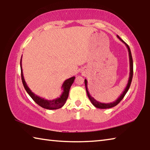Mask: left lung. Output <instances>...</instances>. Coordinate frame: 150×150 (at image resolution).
<instances>
[{"instance_id":"left-lung-1","label":"left lung","mask_w":150,"mask_h":150,"mask_svg":"<svg viewBox=\"0 0 150 150\" xmlns=\"http://www.w3.org/2000/svg\"><path fill=\"white\" fill-rule=\"evenodd\" d=\"M118 38L120 40V41L122 42L124 44L126 45V46L128 48V54H129V61H130V75H129V79H128V84L126 85V87L125 88V89L123 91V93L121 94V95L119 96V97L116 99L115 101H114L112 103H102L98 102V101L96 100L95 98L91 96L89 94V92L88 91V88H87V80L85 79V88H86V91H87V94L88 98H89L90 101L91 103L95 106L96 108H101V109H105V108H112L114 106H115L118 105V104L120 102V101L122 100V98L124 97V96L126 94V93L128 92V91L129 89V88L130 87L131 85V82L132 80V77H133V60H132V54H131V51L130 47L128 45H127L125 42H124L122 40L120 37L117 35Z\"/></svg>"}]
</instances>
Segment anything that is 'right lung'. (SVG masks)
<instances>
[{
	"instance_id": "add662e5",
	"label": "right lung",
	"mask_w": 150,
	"mask_h": 150,
	"mask_svg": "<svg viewBox=\"0 0 150 150\" xmlns=\"http://www.w3.org/2000/svg\"><path fill=\"white\" fill-rule=\"evenodd\" d=\"M20 69H21V77H22V81L23 83V85L24 87V88L26 89V92L30 96L33 100H34L35 103H37L39 106L41 107L45 108V109H49V110H55V109H58L62 108V106L65 105V103L67 100L68 96H69V92L71 88V86L74 82L75 77H72L68 79H66L64 83L62 85V89L63 93L59 98H55L53 100H47L44 99V98L40 97V96H37L35 94H34L32 91L30 89V88L28 87L26 81L24 80L23 72H22V57L20 59Z\"/></svg>"
}]
</instances>
